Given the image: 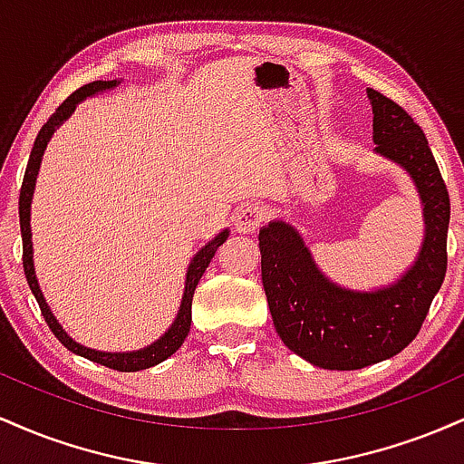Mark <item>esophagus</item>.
<instances>
[{
	"label": "esophagus",
	"mask_w": 464,
	"mask_h": 464,
	"mask_svg": "<svg viewBox=\"0 0 464 464\" xmlns=\"http://www.w3.org/2000/svg\"><path fill=\"white\" fill-rule=\"evenodd\" d=\"M266 218H268V209L257 202H250V205H242L236 214V227L239 233H253L264 225Z\"/></svg>",
	"instance_id": "obj_1"
}]
</instances>
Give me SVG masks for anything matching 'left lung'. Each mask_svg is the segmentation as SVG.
I'll use <instances>...</instances> for the list:
<instances>
[{"label": "left lung", "mask_w": 464, "mask_h": 464, "mask_svg": "<svg viewBox=\"0 0 464 464\" xmlns=\"http://www.w3.org/2000/svg\"><path fill=\"white\" fill-rule=\"evenodd\" d=\"M375 150L408 169L425 216L417 262L395 285L351 292L312 262L299 233L284 222L259 231L262 281L276 334L285 347L329 371H355L392 358L417 338L447 270L450 194L425 132L384 93L369 89Z\"/></svg>", "instance_id": "obj_1"}]
</instances>
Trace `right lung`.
Segmentation results:
<instances>
[{"label":"right lung","mask_w":464,"mask_h":464,"mask_svg":"<svg viewBox=\"0 0 464 464\" xmlns=\"http://www.w3.org/2000/svg\"><path fill=\"white\" fill-rule=\"evenodd\" d=\"M115 84H117V80H95V82L84 84V87H80L78 92H73L72 95H69L67 100H63V102L58 104V109L54 111V113L50 115V120H47L45 124L41 126L39 135H36L34 146H32V152H30V159H28V168H25L24 183H21V191H19V225H21V239H24V273H25V279H28L32 295H34L36 303H39L41 314H44L47 327L52 329V334H54L56 338L61 340L63 347H67L69 351H72V353H78V355H82V358L98 362V364L109 366V369L132 372V371L150 369V366L159 364V362L169 358V355H172L174 351H177L180 344L185 343V338H188V334H189V324H191V296H194V290H196V285H198L202 273H205L207 266H209L211 259H214L218 246H222V244H225V239L228 237V231H222L216 239H211V242L207 244V246L202 248L198 255H196L194 262L189 264L188 281H185V295H183V303H180L177 321H174L172 327L168 329V334H165L163 338H159L154 344H150V347H146L141 351H132V353H100V351L87 349V347H82V344L73 343V340L69 338L65 332H63L61 324H58L56 318L52 316V312H50V307H47L44 295H41L39 284H36V276H34V266H32V242H30L32 189H34V180H36V172H39L41 157H44L47 141H50L52 132H54L56 126L61 124V121H65L67 117L73 113V109H76V104L80 102V100H84L87 95L102 92V89L115 87Z\"/></svg>","instance_id":"obj_1"}]
</instances>
